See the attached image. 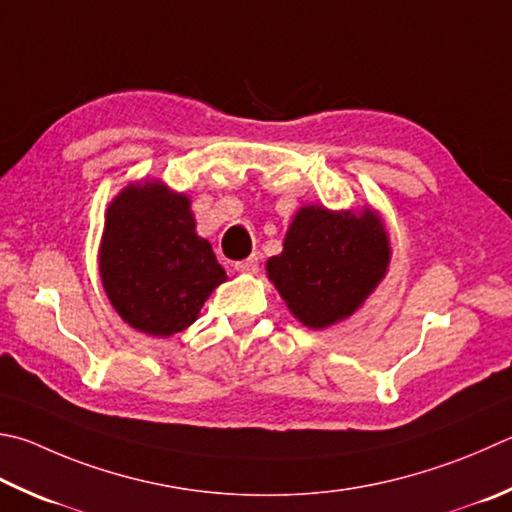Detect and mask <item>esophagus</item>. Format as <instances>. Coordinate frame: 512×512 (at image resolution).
<instances>
[{"mask_svg": "<svg viewBox=\"0 0 512 512\" xmlns=\"http://www.w3.org/2000/svg\"><path fill=\"white\" fill-rule=\"evenodd\" d=\"M235 268L239 273H257V268H259V259L253 255V257H248V259H241V262H237L235 264Z\"/></svg>", "mask_w": 512, "mask_h": 512, "instance_id": "esophagus-1", "label": "esophagus"}]
</instances>
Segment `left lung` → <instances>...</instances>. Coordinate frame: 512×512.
<instances>
[{
	"mask_svg": "<svg viewBox=\"0 0 512 512\" xmlns=\"http://www.w3.org/2000/svg\"><path fill=\"white\" fill-rule=\"evenodd\" d=\"M389 237L371 208L297 210L284 250L266 262L268 280L304 327L327 329L349 318L387 275Z\"/></svg>",
	"mask_w": 512,
	"mask_h": 512,
	"instance_id": "left-lung-1",
	"label": "left lung"
}]
</instances>
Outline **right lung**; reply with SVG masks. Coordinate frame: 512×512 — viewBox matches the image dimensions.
Masks as SVG:
<instances>
[{
    "instance_id": "right-lung-1",
    "label": "right lung",
    "mask_w": 512,
    "mask_h": 512,
    "mask_svg": "<svg viewBox=\"0 0 512 512\" xmlns=\"http://www.w3.org/2000/svg\"><path fill=\"white\" fill-rule=\"evenodd\" d=\"M194 228L190 199L161 181L127 185L109 203L100 280L129 327L154 338L188 329L208 295L226 282L208 239Z\"/></svg>"
}]
</instances>
